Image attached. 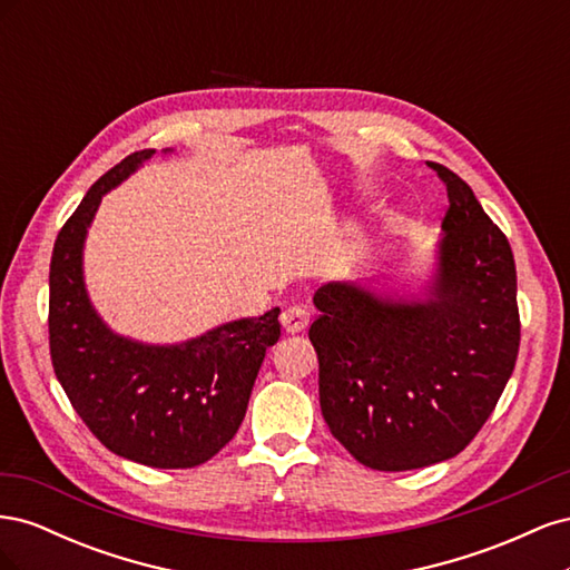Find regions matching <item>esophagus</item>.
<instances>
[{
    "label": "esophagus",
    "mask_w": 570,
    "mask_h": 570,
    "mask_svg": "<svg viewBox=\"0 0 570 570\" xmlns=\"http://www.w3.org/2000/svg\"><path fill=\"white\" fill-rule=\"evenodd\" d=\"M308 321H312V314H308L304 306H289V308H285L283 316H281L285 333H289V335L302 333L304 327L308 325Z\"/></svg>",
    "instance_id": "34e87169"
}]
</instances>
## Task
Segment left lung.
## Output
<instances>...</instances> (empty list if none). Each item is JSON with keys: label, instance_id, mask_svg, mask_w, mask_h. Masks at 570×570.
Wrapping results in <instances>:
<instances>
[{"label": "left lung", "instance_id": "left-lung-1", "mask_svg": "<svg viewBox=\"0 0 570 570\" xmlns=\"http://www.w3.org/2000/svg\"><path fill=\"white\" fill-rule=\"evenodd\" d=\"M446 185L438 271L423 297H377L327 283L308 340L331 433L358 463L411 471L463 452L485 425L515 366L521 318L507 235L454 170Z\"/></svg>", "mask_w": 570, "mask_h": 570}]
</instances>
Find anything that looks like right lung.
<instances>
[{
  "label": "right lung",
  "mask_w": 570,
  "mask_h": 570,
  "mask_svg": "<svg viewBox=\"0 0 570 570\" xmlns=\"http://www.w3.org/2000/svg\"><path fill=\"white\" fill-rule=\"evenodd\" d=\"M151 154L135 151L101 176L57 235L49 354L78 416L109 452L151 469H193L235 438L266 350L281 337V308L180 344L120 337L97 316L82 281L85 235L101 197Z\"/></svg>",
  "instance_id": "right-lung-1"
}]
</instances>
